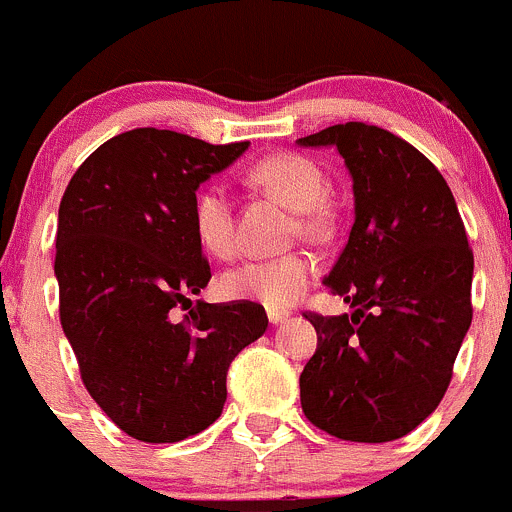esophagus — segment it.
<instances>
[{
  "label": "esophagus",
  "mask_w": 512,
  "mask_h": 512,
  "mask_svg": "<svg viewBox=\"0 0 512 512\" xmlns=\"http://www.w3.org/2000/svg\"><path fill=\"white\" fill-rule=\"evenodd\" d=\"M288 318V311H276V308H268V321L271 323H283Z\"/></svg>",
  "instance_id": "1"
}]
</instances>
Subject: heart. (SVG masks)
Returning <instances> with one entry per match:
<instances>
[{
  "label": "heart",
  "mask_w": 512,
  "mask_h": 512,
  "mask_svg": "<svg viewBox=\"0 0 512 512\" xmlns=\"http://www.w3.org/2000/svg\"><path fill=\"white\" fill-rule=\"evenodd\" d=\"M249 179L263 191L281 199L296 211L301 234L321 236L331 229V206L323 199L326 174L321 166L298 151H276L258 159L249 169ZM191 224L201 249L214 258H231L239 249L236 241L234 201L221 184H204L194 196ZM318 263L306 251L273 258H254L231 268L221 278V291L236 301H254L266 308H288L306 293L316 278Z\"/></svg>",
  "instance_id": "1"
}]
</instances>
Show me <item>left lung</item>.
I'll return each instance as SVG.
<instances>
[{"label":"left lung","mask_w":512,"mask_h":512,"mask_svg":"<svg viewBox=\"0 0 512 512\" xmlns=\"http://www.w3.org/2000/svg\"><path fill=\"white\" fill-rule=\"evenodd\" d=\"M298 141L336 146L356 199L348 244L326 276L353 313H303L318 348L298 381L301 408L341 440L403 438L443 401L473 321L463 219L433 161L381 126L348 121Z\"/></svg>","instance_id":"8db88e82"}]
</instances>
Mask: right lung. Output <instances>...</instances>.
I'll use <instances>...</instances> for the list:
<instances>
[{
	"instance_id": "right-lung-1",
	"label": "right lung",
	"mask_w": 512,
	"mask_h": 512,
	"mask_svg": "<svg viewBox=\"0 0 512 512\" xmlns=\"http://www.w3.org/2000/svg\"><path fill=\"white\" fill-rule=\"evenodd\" d=\"M246 149L154 126L124 131L74 171L59 204V321L89 396L144 443L209 428L231 361L268 328L254 301L174 313L211 278L191 224L196 189Z\"/></svg>"
}]
</instances>
